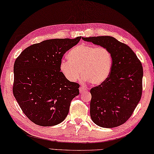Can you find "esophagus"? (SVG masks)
Instances as JSON below:
<instances>
[{
	"label": "esophagus",
	"mask_w": 154,
	"mask_h": 154,
	"mask_svg": "<svg viewBox=\"0 0 154 154\" xmlns=\"http://www.w3.org/2000/svg\"><path fill=\"white\" fill-rule=\"evenodd\" d=\"M79 90H80V92L82 93V92H85V91H86V89L85 88H84L83 86H80L79 88Z\"/></svg>",
	"instance_id": "1"
}]
</instances>
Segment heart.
<instances>
[{
    "instance_id": "obj_1",
    "label": "heart",
    "mask_w": 154,
    "mask_h": 154,
    "mask_svg": "<svg viewBox=\"0 0 154 154\" xmlns=\"http://www.w3.org/2000/svg\"><path fill=\"white\" fill-rule=\"evenodd\" d=\"M68 59L60 62V69L66 79L70 82L80 80L92 85H100L108 80L113 65L110 51L105 47L82 44L70 50Z\"/></svg>"
}]
</instances>
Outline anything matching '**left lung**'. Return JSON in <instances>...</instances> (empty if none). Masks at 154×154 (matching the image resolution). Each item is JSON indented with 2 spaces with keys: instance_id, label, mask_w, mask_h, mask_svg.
<instances>
[{
  "instance_id": "left-lung-1",
  "label": "left lung",
  "mask_w": 154,
  "mask_h": 154,
  "mask_svg": "<svg viewBox=\"0 0 154 154\" xmlns=\"http://www.w3.org/2000/svg\"><path fill=\"white\" fill-rule=\"evenodd\" d=\"M82 39L108 48L113 58L108 80L90 90V117L100 127L119 126L130 118L142 97V63L129 46L114 37L93 36Z\"/></svg>"
}]
</instances>
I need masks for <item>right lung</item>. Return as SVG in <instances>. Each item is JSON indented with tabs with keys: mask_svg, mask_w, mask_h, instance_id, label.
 <instances>
[{
	"mask_svg": "<svg viewBox=\"0 0 154 154\" xmlns=\"http://www.w3.org/2000/svg\"><path fill=\"white\" fill-rule=\"evenodd\" d=\"M74 39H50L21 52L14 64V98L29 120L40 126L64 120L80 85L68 80L60 69L62 56L79 42Z\"/></svg>",
	"mask_w": 154,
	"mask_h": 154,
	"instance_id": "right-lung-1",
	"label": "right lung"
}]
</instances>
